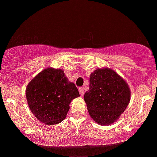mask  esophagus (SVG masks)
<instances>
[{
    "label": "esophagus",
    "mask_w": 157,
    "mask_h": 157,
    "mask_svg": "<svg viewBox=\"0 0 157 157\" xmlns=\"http://www.w3.org/2000/svg\"><path fill=\"white\" fill-rule=\"evenodd\" d=\"M79 92H80L81 96H83L84 94H85V91H84V88L83 87H80V89H79Z\"/></svg>",
    "instance_id": "34e87169"
}]
</instances>
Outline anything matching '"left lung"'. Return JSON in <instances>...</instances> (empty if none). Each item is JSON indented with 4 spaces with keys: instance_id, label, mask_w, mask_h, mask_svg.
I'll return each mask as SVG.
<instances>
[{
    "instance_id": "8db88e82",
    "label": "left lung",
    "mask_w": 157,
    "mask_h": 157,
    "mask_svg": "<svg viewBox=\"0 0 157 157\" xmlns=\"http://www.w3.org/2000/svg\"><path fill=\"white\" fill-rule=\"evenodd\" d=\"M131 90L125 80L109 68H97L91 74L89 89L84 100L90 117L100 125H111L128 105Z\"/></svg>"
}]
</instances>
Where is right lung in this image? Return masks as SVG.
Listing matches in <instances>:
<instances>
[{"label": "right lung", "mask_w": 157, "mask_h": 157, "mask_svg": "<svg viewBox=\"0 0 157 157\" xmlns=\"http://www.w3.org/2000/svg\"><path fill=\"white\" fill-rule=\"evenodd\" d=\"M26 96L35 117L42 123L52 125L66 117L69 104L80 94L75 83L68 81L63 70L49 67L29 82Z\"/></svg>", "instance_id": "add662e5"}]
</instances>
